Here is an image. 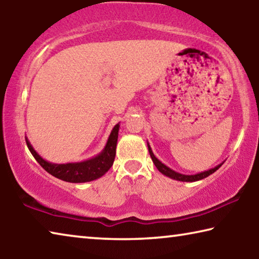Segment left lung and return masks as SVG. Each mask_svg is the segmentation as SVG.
Returning a JSON list of instances; mask_svg holds the SVG:
<instances>
[{
	"label": "left lung",
	"instance_id": "1",
	"mask_svg": "<svg viewBox=\"0 0 259 259\" xmlns=\"http://www.w3.org/2000/svg\"><path fill=\"white\" fill-rule=\"evenodd\" d=\"M147 147H148V152H150V155L152 157V161L153 163L155 164V166L157 168V170L161 174H163L164 176L171 178V179H176V181H179V182H196V181H201V179H203L205 177L210 176V175L213 174L216 170H218L219 168H221L222 164H218L217 166H214V168L210 169V170H207V171H203V172H200V174H196V175H183V174H179V172H176L174 171L172 169H170L169 166H166L165 164L162 163V162L160 160H157L155 155L153 154V152L151 150V146L148 145L147 143Z\"/></svg>",
	"mask_w": 259,
	"mask_h": 259
}]
</instances>
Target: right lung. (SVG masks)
<instances>
[{
    "mask_svg": "<svg viewBox=\"0 0 259 259\" xmlns=\"http://www.w3.org/2000/svg\"><path fill=\"white\" fill-rule=\"evenodd\" d=\"M119 123L114 126L108 140L102 153L97 156L93 157L83 162H75V163H65V164H56L48 162L37 154L33 146L30 145L28 139H26L28 150L32 153L40 165L46 171L49 172L56 178L68 183H85L98 179L106 174L109 168L113 165L114 159H115L116 153V143L117 135H119Z\"/></svg>",
    "mask_w": 259,
    "mask_h": 259,
    "instance_id": "obj_1",
    "label": "right lung"
}]
</instances>
